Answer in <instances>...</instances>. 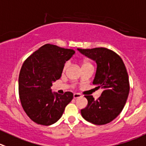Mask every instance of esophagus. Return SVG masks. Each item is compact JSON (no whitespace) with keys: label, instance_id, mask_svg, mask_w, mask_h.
Instances as JSON below:
<instances>
[{"label":"esophagus","instance_id":"34e87169","mask_svg":"<svg viewBox=\"0 0 146 146\" xmlns=\"http://www.w3.org/2000/svg\"><path fill=\"white\" fill-rule=\"evenodd\" d=\"M80 97H82V96L80 94V93H74V94H73V98H74L75 99L78 98H80Z\"/></svg>","mask_w":146,"mask_h":146}]
</instances>
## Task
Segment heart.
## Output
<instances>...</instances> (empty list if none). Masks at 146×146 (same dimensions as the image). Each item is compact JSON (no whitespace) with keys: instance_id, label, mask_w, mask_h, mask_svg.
I'll use <instances>...</instances> for the list:
<instances>
[{"instance_id":"obj_1","label":"heart","mask_w":146,"mask_h":146,"mask_svg":"<svg viewBox=\"0 0 146 146\" xmlns=\"http://www.w3.org/2000/svg\"><path fill=\"white\" fill-rule=\"evenodd\" d=\"M86 64H90V63H88V62H85V63H83V65H86ZM68 66H69V63L68 62H66V63L64 64V66H63V70H66V69H67V68L68 67Z\"/></svg>"}]
</instances>
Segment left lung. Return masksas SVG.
Instances as JSON below:
<instances>
[{"mask_svg": "<svg viewBox=\"0 0 146 146\" xmlns=\"http://www.w3.org/2000/svg\"><path fill=\"white\" fill-rule=\"evenodd\" d=\"M78 50L96 61L97 69L93 84L103 89L98 100L85 96L88 105L80 111L82 116L95 125L108 123L121 113L128 98L130 86L125 64L117 53L106 48Z\"/></svg>", "mask_w": 146, "mask_h": 146, "instance_id": "obj_1", "label": "left lung"}]
</instances>
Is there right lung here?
I'll list each match as a JSON object with an SVG mask.
<instances>
[{"mask_svg": "<svg viewBox=\"0 0 146 146\" xmlns=\"http://www.w3.org/2000/svg\"><path fill=\"white\" fill-rule=\"evenodd\" d=\"M75 50L46 44L23 64L18 78V91L25 113L33 122L50 125L57 122L73 98L71 92H52L53 82L60 78L66 62Z\"/></svg>", "mask_w": 146, "mask_h": 146, "instance_id": "obj_1", "label": "right lung"}]
</instances>
